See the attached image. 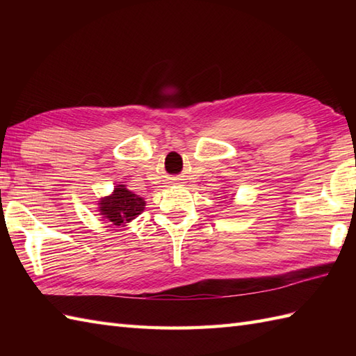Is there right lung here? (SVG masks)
I'll list each match as a JSON object with an SVG mask.
<instances>
[{
    "mask_svg": "<svg viewBox=\"0 0 356 356\" xmlns=\"http://www.w3.org/2000/svg\"><path fill=\"white\" fill-rule=\"evenodd\" d=\"M143 208L145 200L128 191L125 185H118L113 194L104 197L99 203V213L116 226L131 222L142 213Z\"/></svg>",
    "mask_w": 356,
    "mask_h": 356,
    "instance_id": "add662e5",
    "label": "right lung"
}]
</instances>
